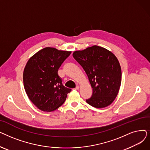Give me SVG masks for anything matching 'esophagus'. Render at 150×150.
<instances>
[{
    "label": "esophagus",
    "instance_id": "34e87169",
    "mask_svg": "<svg viewBox=\"0 0 150 150\" xmlns=\"http://www.w3.org/2000/svg\"><path fill=\"white\" fill-rule=\"evenodd\" d=\"M79 88H80L79 86H78V85H76V87H75V90H78V89H79Z\"/></svg>",
    "mask_w": 150,
    "mask_h": 150
}]
</instances>
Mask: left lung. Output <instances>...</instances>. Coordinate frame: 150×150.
<instances>
[{
	"label": "left lung",
	"instance_id": "1",
	"mask_svg": "<svg viewBox=\"0 0 150 150\" xmlns=\"http://www.w3.org/2000/svg\"><path fill=\"white\" fill-rule=\"evenodd\" d=\"M73 57L84 70L92 88V95L86 102L97 108L111 105L117 96L122 81L121 67L116 57L97 45L75 51Z\"/></svg>",
	"mask_w": 150,
	"mask_h": 150
}]
</instances>
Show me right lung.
Instances as JSON below:
<instances>
[{
    "label": "right lung",
    "instance_id": "add662e5",
    "mask_svg": "<svg viewBox=\"0 0 150 150\" xmlns=\"http://www.w3.org/2000/svg\"><path fill=\"white\" fill-rule=\"evenodd\" d=\"M70 53L45 47L28 61L23 70V85L29 99L41 111L50 112L58 109L72 90L62 84L58 74Z\"/></svg>",
    "mask_w": 150,
    "mask_h": 150
}]
</instances>
